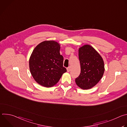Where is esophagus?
<instances>
[{"instance_id":"34e87169","label":"esophagus","mask_w":127,"mask_h":127,"mask_svg":"<svg viewBox=\"0 0 127 127\" xmlns=\"http://www.w3.org/2000/svg\"><path fill=\"white\" fill-rule=\"evenodd\" d=\"M67 71L68 72H69L70 71V67H68L67 68Z\"/></svg>"}]
</instances>
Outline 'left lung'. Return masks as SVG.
I'll list each match as a JSON object with an SVG mask.
<instances>
[{
    "instance_id": "obj_1",
    "label": "left lung",
    "mask_w": 127,
    "mask_h": 127,
    "mask_svg": "<svg viewBox=\"0 0 127 127\" xmlns=\"http://www.w3.org/2000/svg\"><path fill=\"white\" fill-rule=\"evenodd\" d=\"M81 73L75 79L78 86L88 89L95 86L101 79L104 71L103 59L91 46L85 45L79 48Z\"/></svg>"
}]
</instances>
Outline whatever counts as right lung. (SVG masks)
Wrapping results in <instances>:
<instances>
[{"label": "right lung", "mask_w": 127, "mask_h": 127, "mask_svg": "<svg viewBox=\"0 0 127 127\" xmlns=\"http://www.w3.org/2000/svg\"><path fill=\"white\" fill-rule=\"evenodd\" d=\"M60 50V44L54 41L42 42L33 49L29 67L32 77L40 85L46 87L55 85L67 71Z\"/></svg>", "instance_id": "1"}]
</instances>
